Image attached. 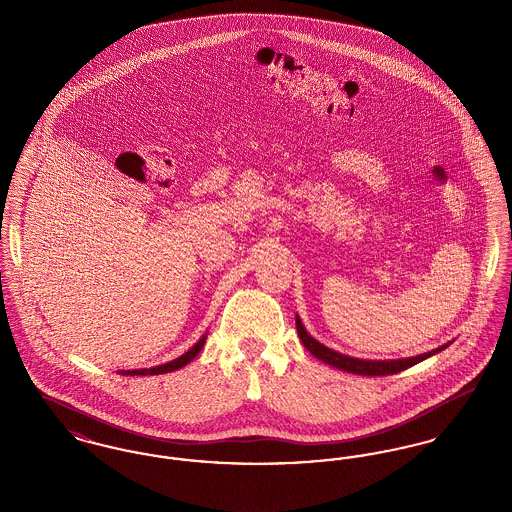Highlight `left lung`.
Returning <instances> with one entry per match:
<instances>
[{
  "mask_svg": "<svg viewBox=\"0 0 512 512\" xmlns=\"http://www.w3.org/2000/svg\"><path fill=\"white\" fill-rule=\"evenodd\" d=\"M295 326H297V334L301 338V343L317 357L320 361H324L326 365L336 366L340 370L345 372H351V374H361V376H388V374H397L405 368H411V366L432 357L434 353H438L441 349H445L447 345H441L439 349L434 351H428L424 355H418V357H409V359H399V361H363V359H353V357H347V355H341L336 353L332 349H328L326 345L318 343L315 338H311L307 334V330L303 328L299 317L295 318Z\"/></svg>",
  "mask_w": 512,
  "mask_h": 512,
  "instance_id": "8db88e82",
  "label": "left lung"
}]
</instances>
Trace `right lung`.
Returning <instances> with one entry per match:
<instances>
[{
	"label": "right lung",
	"mask_w": 512,
	"mask_h": 512,
	"mask_svg": "<svg viewBox=\"0 0 512 512\" xmlns=\"http://www.w3.org/2000/svg\"><path fill=\"white\" fill-rule=\"evenodd\" d=\"M207 340V336H203L201 340L195 343L194 347L190 349V351H186L182 357H178V359H174L171 363H165V365L161 366H153V368H140V370H126V372H122V374H126V376H153V374H165V372H172V370H178V368H182L184 365H188L190 361H194L195 355L201 351V347H203V343Z\"/></svg>",
	"instance_id": "1"
}]
</instances>
